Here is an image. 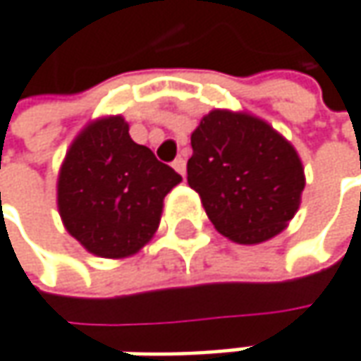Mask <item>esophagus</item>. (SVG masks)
Listing matches in <instances>:
<instances>
[{
  "instance_id": "esophagus-1",
  "label": "esophagus",
  "mask_w": 361,
  "mask_h": 361,
  "mask_svg": "<svg viewBox=\"0 0 361 361\" xmlns=\"http://www.w3.org/2000/svg\"><path fill=\"white\" fill-rule=\"evenodd\" d=\"M171 167H173V169H176V171L180 173L181 178L185 176V159H183V157H178V159L171 163Z\"/></svg>"
}]
</instances>
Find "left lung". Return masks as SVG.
Wrapping results in <instances>:
<instances>
[{
    "instance_id": "8db88e82",
    "label": "left lung",
    "mask_w": 361,
    "mask_h": 361,
    "mask_svg": "<svg viewBox=\"0 0 361 361\" xmlns=\"http://www.w3.org/2000/svg\"><path fill=\"white\" fill-rule=\"evenodd\" d=\"M192 151L188 183L231 241H267L296 214L305 190L302 163L264 120L214 110L192 133Z\"/></svg>"
}]
</instances>
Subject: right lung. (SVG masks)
Listing matches in <instances>:
<instances>
[{
	"label": "right lung",
	"instance_id": "add662e5",
	"mask_svg": "<svg viewBox=\"0 0 361 361\" xmlns=\"http://www.w3.org/2000/svg\"><path fill=\"white\" fill-rule=\"evenodd\" d=\"M180 181V173L130 138L124 118H104L75 138L65 157L59 212L90 253L126 257L153 237L163 198Z\"/></svg>",
	"mask_w": 361,
	"mask_h": 361
}]
</instances>
